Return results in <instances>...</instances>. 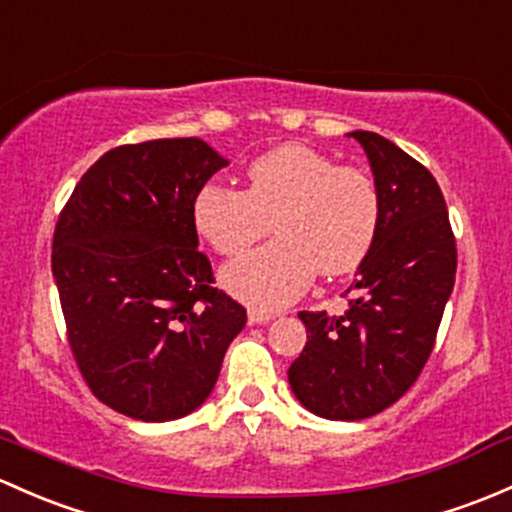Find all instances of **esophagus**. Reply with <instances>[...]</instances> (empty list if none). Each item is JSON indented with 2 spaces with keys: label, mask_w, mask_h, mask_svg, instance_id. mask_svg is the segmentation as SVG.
Here are the masks:
<instances>
[{
  "label": "esophagus",
  "mask_w": 512,
  "mask_h": 512,
  "mask_svg": "<svg viewBox=\"0 0 512 512\" xmlns=\"http://www.w3.org/2000/svg\"><path fill=\"white\" fill-rule=\"evenodd\" d=\"M274 319L272 311H260V309H250L247 311V324L255 326V324H270Z\"/></svg>",
  "instance_id": "obj_1"
}]
</instances>
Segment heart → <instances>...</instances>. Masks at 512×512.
Returning <instances> with one entry per match:
<instances>
[{"label": "heart", "mask_w": 512, "mask_h": 512, "mask_svg": "<svg viewBox=\"0 0 512 512\" xmlns=\"http://www.w3.org/2000/svg\"><path fill=\"white\" fill-rule=\"evenodd\" d=\"M191 218L218 255L235 257L272 230L277 240L223 270L230 294L257 309H279L321 272L351 274L368 260L383 223V193L360 166L306 144H279L252 159L245 191L206 184Z\"/></svg>", "instance_id": "b5f03b06"}]
</instances>
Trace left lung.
Masks as SVG:
<instances>
[{
  "instance_id": "1",
  "label": "left lung",
  "mask_w": 512,
  "mask_h": 512,
  "mask_svg": "<svg viewBox=\"0 0 512 512\" xmlns=\"http://www.w3.org/2000/svg\"><path fill=\"white\" fill-rule=\"evenodd\" d=\"M383 193V223L343 314L299 311L306 346L289 368L301 405L365 419L395 405L427 365L456 277V238L427 166L375 132H351Z\"/></svg>"
}]
</instances>
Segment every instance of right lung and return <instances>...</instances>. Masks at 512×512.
I'll list each match as a JSON object with an SVG mask.
<instances>
[{
  "label": "right lung",
  "instance_id": "1",
  "mask_svg": "<svg viewBox=\"0 0 512 512\" xmlns=\"http://www.w3.org/2000/svg\"><path fill=\"white\" fill-rule=\"evenodd\" d=\"M225 166L203 139L110 149L58 215L51 267L73 360L100 402L142 422L193 412L245 306L213 287L193 196Z\"/></svg>",
  "mask_w": 512,
  "mask_h": 512
}]
</instances>
